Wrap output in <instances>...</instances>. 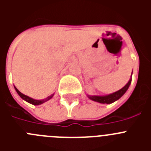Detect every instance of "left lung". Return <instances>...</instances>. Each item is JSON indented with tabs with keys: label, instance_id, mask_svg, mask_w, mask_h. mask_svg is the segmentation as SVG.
<instances>
[{
	"label": "left lung",
	"instance_id": "obj_1",
	"mask_svg": "<svg viewBox=\"0 0 151 151\" xmlns=\"http://www.w3.org/2000/svg\"><path fill=\"white\" fill-rule=\"evenodd\" d=\"M131 82H132V79H130L128 82V83L124 86L122 88H121L120 90L114 92L113 94H108V95L105 96H90L88 95V97L92 101H96V102L101 103V104H110L112 103L115 102L116 101L119 100L125 94L126 91L129 88V85H130Z\"/></svg>",
	"mask_w": 151,
	"mask_h": 151
}]
</instances>
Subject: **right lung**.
<instances>
[{
	"label": "right lung",
	"mask_w": 151,
	"mask_h": 151,
	"mask_svg": "<svg viewBox=\"0 0 151 151\" xmlns=\"http://www.w3.org/2000/svg\"><path fill=\"white\" fill-rule=\"evenodd\" d=\"M14 88H15L16 91H17V94L20 96L21 98H22L23 100H25L26 101L30 103V104H33V105H40V104H43V103L46 102V101H47L48 100H50V98H52V97L54 96V94H51V95L49 96V97H47V98H45V99H44V100H41V101H39V100H35V99H32V98H31V97H28V96L25 95V94H23L22 93H21V92L19 91L18 89H17V88L15 87V86H14Z\"/></svg>",
	"instance_id": "add662e5"
}]
</instances>
